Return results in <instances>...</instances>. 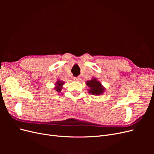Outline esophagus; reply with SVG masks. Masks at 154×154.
Returning <instances> with one entry per match:
<instances>
[{
  "instance_id": "1",
  "label": "esophagus",
  "mask_w": 154,
  "mask_h": 154,
  "mask_svg": "<svg viewBox=\"0 0 154 154\" xmlns=\"http://www.w3.org/2000/svg\"><path fill=\"white\" fill-rule=\"evenodd\" d=\"M73 80H75V81H79L80 80V77H74Z\"/></svg>"
}]
</instances>
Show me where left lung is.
<instances>
[{
	"mask_svg": "<svg viewBox=\"0 0 154 154\" xmlns=\"http://www.w3.org/2000/svg\"><path fill=\"white\" fill-rule=\"evenodd\" d=\"M86 84L89 87L88 92H90L92 95H100L104 92V87H102L101 83L95 78L90 81H87Z\"/></svg>",
	"mask_w": 154,
	"mask_h": 154,
	"instance_id": "obj_1",
	"label": "left lung"
}]
</instances>
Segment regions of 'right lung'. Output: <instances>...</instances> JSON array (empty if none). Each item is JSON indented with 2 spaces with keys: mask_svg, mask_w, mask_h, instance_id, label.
<instances>
[{
  "mask_svg": "<svg viewBox=\"0 0 154 154\" xmlns=\"http://www.w3.org/2000/svg\"><path fill=\"white\" fill-rule=\"evenodd\" d=\"M63 83L62 82H60V81H58L57 82V84H56L55 85L57 86V87H55V90L57 91L58 92L60 91L62 89V86L63 85Z\"/></svg>",
  "mask_w": 154,
  "mask_h": 154,
  "instance_id": "1",
  "label": "right lung"
}]
</instances>
